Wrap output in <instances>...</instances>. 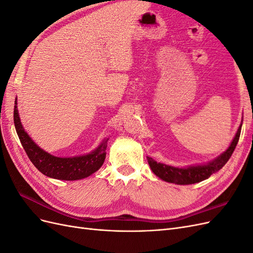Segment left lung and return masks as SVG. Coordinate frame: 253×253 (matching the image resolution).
<instances>
[{
	"mask_svg": "<svg viewBox=\"0 0 253 253\" xmlns=\"http://www.w3.org/2000/svg\"><path fill=\"white\" fill-rule=\"evenodd\" d=\"M241 129L242 125L240 126L239 129H237L234 139L232 140L231 144L229 145L227 151L219 155L216 159H214L213 162L207 165L188 168H175L164 164H159L151 157H147L148 163L154 174L165 181L177 183V185H191V183L200 182L202 180L209 178L212 174L218 172L226 165L228 160L230 159L236 144L239 142Z\"/></svg>",
	"mask_w": 253,
	"mask_h": 253,
	"instance_id": "8db88e82",
	"label": "left lung"
}]
</instances>
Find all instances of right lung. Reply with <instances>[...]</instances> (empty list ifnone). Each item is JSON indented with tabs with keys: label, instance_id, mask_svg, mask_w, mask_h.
Wrapping results in <instances>:
<instances>
[{
	"label": "right lung",
	"instance_id": "1",
	"mask_svg": "<svg viewBox=\"0 0 253 253\" xmlns=\"http://www.w3.org/2000/svg\"><path fill=\"white\" fill-rule=\"evenodd\" d=\"M13 121L22 147L25 150L30 162L42 174L48 177L62 180L82 179L95 173L103 165L108 139L104 140L90 154L70 158L56 157L38 147L24 131L17 109V99L14 101Z\"/></svg>",
	"mask_w": 253,
	"mask_h": 253
}]
</instances>
